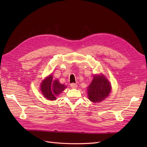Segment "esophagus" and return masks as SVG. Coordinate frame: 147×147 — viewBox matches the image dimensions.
I'll return each instance as SVG.
<instances>
[{
	"instance_id": "obj_1",
	"label": "esophagus",
	"mask_w": 147,
	"mask_h": 147,
	"mask_svg": "<svg viewBox=\"0 0 147 147\" xmlns=\"http://www.w3.org/2000/svg\"><path fill=\"white\" fill-rule=\"evenodd\" d=\"M70 87L72 88H77V84L76 83H72L70 84Z\"/></svg>"
}]
</instances>
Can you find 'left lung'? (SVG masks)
<instances>
[{
  "label": "left lung",
  "mask_w": 147,
  "mask_h": 147,
  "mask_svg": "<svg viewBox=\"0 0 147 147\" xmlns=\"http://www.w3.org/2000/svg\"><path fill=\"white\" fill-rule=\"evenodd\" d=\"M111 85L103 75H95L88 86V98L92 102H100L109 96Z\"/></svg>",
  "instance_id": "obj_1"
}]
</instances>
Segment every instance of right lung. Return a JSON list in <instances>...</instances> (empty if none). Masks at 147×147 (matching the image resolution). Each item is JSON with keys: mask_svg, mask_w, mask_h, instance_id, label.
I'll return each mask as SVG.
<instances>
[{"mask_svg": "<svg viewBox=\"0 0 147 147\" xmlns=\"http://www.w3.org/2000/svg\"><path fill=\"white\" fill-rule=\"evenodd\" d=\"M40 87L44 97L48 100H56V96L59 95L66 88L65 85L59 83L57 80L53 82V76L51 75L44 80Z\"/></svg>", "mask_w": 147, "mask_h": 147, "instance_id": "obj_1", "label": "right lung"}]
</instances>
